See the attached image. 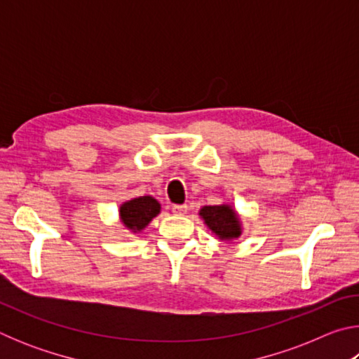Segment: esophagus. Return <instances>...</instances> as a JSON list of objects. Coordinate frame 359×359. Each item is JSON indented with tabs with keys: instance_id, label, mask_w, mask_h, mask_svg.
Wrapping results in <instances>:
<instances>
[{
	"instance_id": "obj_1",
	"label": "esophagus",
	"mask_w": 359,
	"mask_h": 359,
	"mask_svg": "<svg viewBox=\"0 0 359 359\" xmlns=\"http://www.w3.org/2000/svg\"><path fill=\"white\" fill-rule=\"evenodd\" d=\"M187 210H188L187 204H174V205H171V212L174 215H184V214H187Z\"/></svg>"
}]
</instances>
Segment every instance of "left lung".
I'll list each match as a JSON object with an SVG mask.
<instances>
[{"label": "left lung", "instance_id": "1", "mask_svg": "<svg viewBox=\"0 0 359 359\" xmlns=\"http://www.w3.org/2000/svg\"><path fill=\"white\" fill-rule=\"evenodd\" d=\"M204 223L208 224L212 233L224 241L238 239L241 236V222L236 212L228 204L222 205H204L199 210Z\"/></svg>", "mask_w": 359, "mask_h": 359}]
</instances>
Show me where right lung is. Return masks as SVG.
Returning <instances> with one entry per match:
<instances>
[{"label":"right lung","mask_w":359,"mask_h":359,"mask_svg":"<svg viewBox=\"0 0 359 359\" xmlns=\"http://www.w3.org/2000/svg\"><path fill=\"white\" fill-rule=\"evenodd\" d=\"M160 214V203L151 196L135 198L120 205L121 223L131 231H141Z\"/></svg>","instance_id":"1"}]
</instances>
